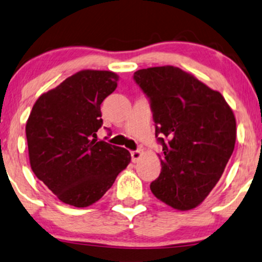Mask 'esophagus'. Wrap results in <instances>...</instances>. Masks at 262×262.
I'll return each mask as SVG.
<instances>
[{
    "label": "esophagus",
    "mask_w": 262,
    "mask_h": 262,
    "mask_svg": "<svg viewBox=\"0 0 262 262\" xmlns=\"http://www.w3.org/2000/svg\"><path fill=\"white\" fill-rule=\"evenodd\" d=\"M141 156H142V152L139 151V150H136V151H132L131 152V158H132V162H137L139 159H141Z\"/></svg>",
    "instance_id": "1"
}]
</instances>
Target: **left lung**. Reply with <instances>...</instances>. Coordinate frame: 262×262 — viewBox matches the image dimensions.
I'll return each mask as SVG.
<instances>
[{"mask_svg": "<svg viewBox=\"0 0 262 262\" xmlns=\"http://www.w3.org/2000/svg\"><path fill=\"white\" fill-rule=\"evenodd\" d=\"M150 98L156 136L162 143L161 173L154 196L177 210L205 201L219 182L236 143V118L219 91L174 66L135 72ZM160 158V155H159Z\"/></svg>", "mask_w": 262, "mask_h": 262, "instance_id": "obj_1", "label": "left lung"}]
</instances>
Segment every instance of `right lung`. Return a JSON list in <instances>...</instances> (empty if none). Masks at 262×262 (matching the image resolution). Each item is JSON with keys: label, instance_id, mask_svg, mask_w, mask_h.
I'll return each instance as SVG.
<instances>
[{"label": "right lung", "instance_id": "obj_1", "mask_svg": "<svg viewBox=\"0 0 262 262\" xmlns=\"http://www.w3.org/2000/svg\"><path fill=\"white\" fill-rule=\"evenodd\" d=\"M118 80L111 71H79L40 95L27 119L32 171L66 205L96 203L130 164L126 149L96 139L101 103Z\"/></svg>", "mask_w": 262, "mask_h": 262}]
</instances>
